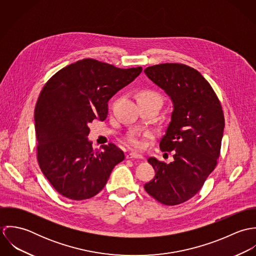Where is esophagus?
I'll return each mask as SVG.
<instances>
[{"label":"esophagus","mask_w":256,"mask_h":256,"mask_svg":"<svg viewBox=\"0 0 256 256\" xmlns=\"http://www.w3.org/2000/svg\"><path fill=\"white\" fill-rule=\"evenodd\" d=\"M126 158H138V160H143V158H144L143 156L140 154H138V152H130V154H128L126 156Z\"/></svg>","instance_id":"1"}]
</instances>
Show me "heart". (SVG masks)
I'll use <instances>...</instances> for the list:
<instances>
[{"mask_svg":"<svg viewBox=\"0 0 256 256\" xmlns=\"http://www.w3.org/2000/svg\"><path fill=\"white\" fill-rule=\"evenodd\" d=\"M138 98H158V100H160L158 96L154 92H141V94H139ZM127 141H128V143H129L131 146H135V148H140V146H142V145H143L142 140L139 138L138 135H135V134L130 135V136L127 138Z\"/></svg>","mask_w":256,"mask_h":256,"instance_id":"b5f03b06","label":"heart"}]
</instances>
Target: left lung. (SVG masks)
Returning a JSON list of instances; mask_svg holds the SVG:
<instances>
[{
	"label": "left lung",
	"mask_w": 256,
	"mask_h": 256,
	"mask_svg": "<svg viewBox=\"0 0 256 256\" xmlns=\"http://www.w3.org/2000/svg\"><path fill=\"white\" fill-rule=\"evenodd\" d=\"M144 73L172 102L160 148L174 150L170 164L148 160L156 176L144 187L162 204L174 206L192 198L214 170L224 135V113L212 86L197 70L166 63L148 67Z\"/></svg>",
	"instance_id": "obj_1"
}]
</instances>
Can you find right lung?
<instances>
[{
  "instance_id": "1",
  "label": "right lung",
  "mask_w": 256,
  "mask_h": 256,
  "mask_svg": "<svg viewBox=\"0 0 256 256\" xmlns=\"http://www.w3.org/2000/svg\"><path fill=\"white\" fill-rule=\"evenodd\" d=\"M141 72V67L119 69L82 59L58 71L42 88L34 111L37 160L43 174L64 197H94L124 160V152L113 144L94 150L88 124L106 120L110 98Z\"/></svg>"
}]
</instances>
